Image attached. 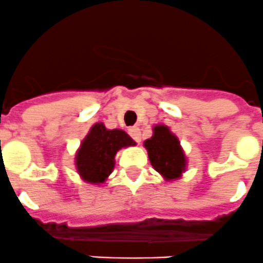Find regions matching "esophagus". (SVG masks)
I'll return each instance as SVG.
<instances>
[{"label": "esophagus", "instance_id": "1", "mask_svg": "<svg viewBox=\"0 0 263 263\" xmlns=\"http://www.w3.org/2000/svg\"><path fill=\"white\" fill-rule=\"evenodd\" d=\"M128 134L131 135L132 139L135 141H137V143L141 140V131L139 127H131V128H128Z\"/></svg>", "mask_w": 263, "mask_h": 263}]
</instances>
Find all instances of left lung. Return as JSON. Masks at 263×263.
I'll return each instance as SVG.
<instances>
[{
	"label": "left lung",
	"instance_id": "left-lung-1",
	"mask_svg": "<svg viewBox=\"0 0 263 263\" xmlns=\"http://www.w3.org/2000/svg\"><path fill=\"white\" fill-rule=\"evenodd\" d=\"M148 157L156 172L166 181H174L186 170V156L183 153L178 137L169 127L160 124L153 127V136L144 141Z\"/></svg>",
	"mask_w": 263,
	"mask_h": 263
}]
</instances>
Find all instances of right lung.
I'll return each instance as SVG.
<instances>
[{
    "mask_svg": "<svg viewBox=\"0 0 263 263\" xmlns=\"http://www.w3.org/2000/svg\"><path fill=\"white\" fill-rule=\"evenodd\" d=\"M135 144L123 129H107L103 123H96L76 153L77 172L87 183H103L114 170L118 151Z\"/></svg>",
    "mask_w": 263,
    "mask_h": 263,
    "instance_id": "add662e5",
    "label": "right lung"
}]
</instances>
